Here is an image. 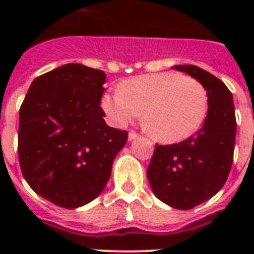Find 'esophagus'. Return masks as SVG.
I'll return each mask as SVG.
<instances>
[{
    "label": "esophagus",
    "instance_id": "34e87169",
    "mask_svg": "<svg viewBox=\"0 0 254 254\" xmlns=\"http://www.w3.org/2000/svg\"><path fill=\"white\" fill-rule=\"evenodd\" d=\"M127 137H129V141H133V139H135L138 137V134H137L135 131H129V135H127Z\"/></svg>",
    "mask_w": 254,
    "mask_h": 254
}]
</instances>
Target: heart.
Wrapping results in <instances>:
<instances>
[{"instance_id":"heart-1","label":"heart","mask_w":254,"mask_h":254,"mask_svg":"<svg viewBox=\"0 0 254 254\" xmlns=\"http://www.w3.org/2000/svg\"><path fill=\"white\" fill-rule=\"evenodd\" d=\"M207 105L204 87L177 72L130 77L120 84L119 92L101 99L104 112L119 127L139 117L143 110L145 129L165 143L192 135L204 121Z\"/></svg>"}]
</instances>
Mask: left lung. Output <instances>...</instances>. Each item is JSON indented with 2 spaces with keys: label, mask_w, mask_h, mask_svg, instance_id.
I'll list each match as a JSON object with an SVG mask.
<instances>
[{
  "label": "left lung",
  "mask_w": 254,
  "mask_h": 254,
  "mask_svg": "<svg viewBox=\"0 0 254 254\" xmlns=\"http://www.w3.org/2000/svg\"><path fill=\"white\" fill-rule=\"evenodd\" d=\"M174 68L196 79L208 97L207 117L196 134L174 145H155L147 179L159 200L191 209L216 195L231 171L236 139L232 93L212 73L193 64Z\"/></svg>",
  "instance_id": "obj_1"
}]
</instances>
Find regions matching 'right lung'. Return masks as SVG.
<instances>
[{"instance_id": "add662e5", "label": "right lung", "mask_w": 254, "mask_h": 254, "mask_svg": "<svg viewBox=\"0 0 254 254\" xmlns=\"http://www.w3.org/2000/svg\"><path fill=\"white\" fill-rule=\"evenodd\" d=\"M105 79L104 71L87 65H62L34 79L19 109L23 178L38 195L63 208L99 196L127 141V131L104 121Z\"/></svg>"}]
</instances>
